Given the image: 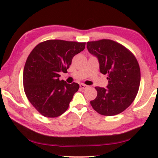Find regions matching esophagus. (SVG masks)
I'll list each match as a JSON object with an SVG mask.
<instances>
[{
  "label": "esophagus",
  "mask_w": 158,
  "mask_h": 158,
  "mask_svg": "<svg viewBox=\"0 0 158 158\" xmlns=\"http://www.w3.org/2000/svg\"><path fill=\"white\" fill-rule=\"evenodd\" d=\"M80 88L81 89H86L89 88V86H87L86 84H80Z\"/></svg>",
  "instance_id": "esophagus-1"
}]
</instances>
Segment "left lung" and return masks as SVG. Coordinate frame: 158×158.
<instances>
[{
    "mask_svg": "<svg viewBox=\"0 0 158 158\" xmlns=\"http://www.w3.org/2000/svg\"><path fill=\"white\" fill-rule=\"evenodd\" d=\"M89 52L97 56L100 72L107 74V89L96 86V98L90 103L103 116H115L133 102L139 90L140 69L137 59L126 47L111 40L86 43Z\"/></svg>",
    "mask_w": 158,
    "mask_h": 158,
    "instance_id": "1",
    "label": "left lung"
}]
</instances>
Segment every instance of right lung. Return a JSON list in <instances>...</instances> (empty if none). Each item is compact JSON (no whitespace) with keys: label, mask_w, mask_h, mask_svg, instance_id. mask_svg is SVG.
<instances>
[{"label":"right lung","mask_w":158,"mask_h":158,"mask_svg":"<svg viewBox=\"0 0 158 158\" xmlns=\"http://www.w3.org/2000/svg\"><path fill=\"white\" fill-rule=\"evenodd\" d=\"M86 42L48 40L35 47L23 70V87L27 99L43 116L58 117L67 110L77 83L60 81V73L67 72L72 58L85 48Z\"/></svg>","instance_id":"1"}]
</instances>
